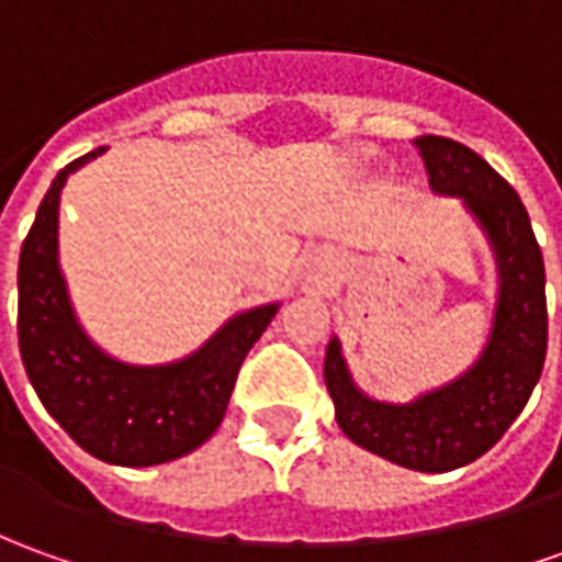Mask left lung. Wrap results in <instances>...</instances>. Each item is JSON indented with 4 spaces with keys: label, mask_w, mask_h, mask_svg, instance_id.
I'll return each mask as SVG.
<instances>
[{
    "label": "left lung",
    "mask_w": 562,
    "mask_h": 562,
    "mask_svg": "<svg viewBox=\"0 0 562 562\" xmlns=\"http://www.w3.org/2000/svg\"><path fill=\"white\" fill-rule=\"evenodd\" d=\"M427 181L461 196L492 239L502 273L495 326L483 357L464 375L406 406L362 396L331 338L326 387L335 418L350 440L412 471L442 473L486 456L529 403L548 353L544 258L529 212L498 171L452 137H415Z\"/></svg>",
    "instance_id": "8db88e82"
}]
</instances>
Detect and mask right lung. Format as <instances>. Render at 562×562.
I'll return each instance as SVG.
<instances>
[{
    "mask_svg": "<svg viewBox=\"0 0 562 562\" xmlns=\"http://www.w3.org/2000/svg\"><path fill=\"white\" fill-rule=\"evenodd\" d=\"M104 147L57 171L26 233L18 265V345L42 406L89 456L150 468L193 452L224 422L239 366L277 304L233 316L193 357L171 366L110 360L72 316L57 267V202L67 175Z\"/></svg>",
    "mask_w": 562,
    "mask_h": 562,
    "instance_id": "1",
    "label": "right lung"
}]
</instances>
